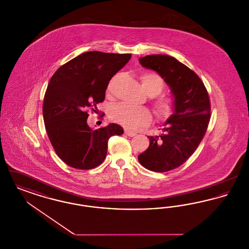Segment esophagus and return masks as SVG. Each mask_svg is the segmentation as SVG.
Returning <instances> with one entry per match:
<instances>
[{
	"instance_id": "34e87169",
	"label": "esophagus",
	"mask_w": 249,
	"mask_h": 249,
	"mask_svg": "<svg viewBox=\"0 0 249 249\" xmlns=\"http://www.w3.org/2000/svg\"><path fill=\"white\" fill-rule=\"evenodd\" d=\"M125 134H126V135H128V136H130V137H133V136H135V135H136V132L131 131V130H125Z\"/></svg>"
}]
</instances>
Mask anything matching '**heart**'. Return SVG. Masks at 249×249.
I'll return each instance as SVG.
<instances>
[{"label": "heart", "instance_id": "1", "mask_svg": "<svg viewBox=\"0 0 249 249\" xmlns=\"http://www.w3.org/2000/svg\"><path fill=\"white\" fill-rule=\"evenodd\" d=\"M141 84L143 90L149 96L160 93L164 88L163 79L155 72H143L141 75ZM153 107L159 118L167 119L174 113L176 102L171 96H156ZM109 117L113 121L130 129L147 125L151 121V114L147 108L131 107L127 104H119L111 107Z\"/></svg>", "mask_w": 249, "mask_h": 249}]
</instances>
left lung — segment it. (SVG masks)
<instances>
[{
    "label": "left lung",
    "mask_w": 249,
    "mask_h": 249,
    "mask_svg": "<svg viewBox=\"0 0 249 249\" xmlns=\"http://www.w3.org/2000/svg\"><path fill=\"white\" fill-rule=\"evenodd\" d=\"M139 62L160 75L176 102L161 134L147 136L149 146L138 156L145 169L164 173L182 165L200 144L211 117L209 96L201 78L174 57L148 55Z\"/></svg>",
    "instance_id": "left-lung-1"
}]
</instances>
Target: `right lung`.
I'll use <instances>...</instances> for the list:
<instances>
[{"label":"right lung","mask_w":249,"mask_h":249,"mask_svg":"<svg viewBox=\"0 0 249 249\" xmlns=\"http://www.w3.org/2000/svg\"><path fill=\"white\" fill-rule=\"evenodd\" d=\"M131 54L85 52L60 66L51 77L45 94L43 116L48 138L67 165L89 170L100 165L111 136L124 130L116 123L93 130L88 125V109L104 102L111 78Z\"/></svg>","instance_id":"add662e5"}]
</instances>
